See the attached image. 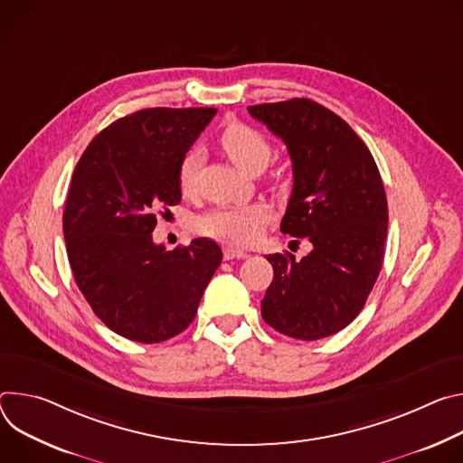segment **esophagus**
Returning <instances> with one entry per match:
<instances>
[{"mask_svg": "<svg viewBox=\"0 0 463 463\" xmlns=\"http://www.w3.org/2000/svg\"><path fill=\"white\" fill-rule=\"evenodd\" d=\"M222 251H224V260H226V261H230V260H244V258H248V253H246V251H242V250H239V248H233V246H224V248H222Z\"/></svg>", "mask_w": 463, "mask_h": 463, "instance_id": "obj_1", "label": "esophagus"}]
</instances>
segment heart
Listing matches in <instances>:
<instances>
[{"label":"heart","mask_w":463,"mask_h":463,"mask_svg":"<svg viewBox=\"0 0 463 463\" xmlns=\"http://www.w3.org/2000/svg\"><path fill=\"white\" fill-rule=\"evenodd\" d=\"M221 146L237 167L250 175L261 173L272 158V145L265 137V134L244 123L228 125L221 134ZM200 164V146L189 148L178 167V185L184 194L194 193ZM269 219L270 213L261 203L230 205V208H217L198 217L194 222V230L200 235L213 237L219 241L250 244L260 237Z\"/></svg>","instance_id":"heart-1"}]
</instances>
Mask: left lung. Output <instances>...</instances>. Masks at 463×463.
<instances>
[{
  "mask_svg": "<svg viewBox=\"0 0 463 463\" xmlns=\"http://www.w3.org/2000/svg\"><path fill=\"white\" fill-rule=\"evenodd\" d=\"M248 112L283 139L292 160L281 232L313 248L299 261L288 251L267 255L274 279L263 320L296 340L331 336L363 311L383 267L388 203L377 164L340 116L311 99Z\"/></svg>",
  "mask_w": 463,
  "mask_h": 463,
  "instance_id": "left-lung-1",
  "label": "left lung"
}]
</instances>
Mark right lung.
<instances>
[{
  "label": "right lung",
  "instance_id": "1",
  "mask_svg": "<svg viewBox=\"0 0 463 463\" xmlns=\"http://www.w3.org/2000/svg\"><path fill=\"white\" fill-rule=\"evenodd\" d=\"M215 109H146L99 132L73 171L64 239L97 318L141 344L180 335L222 261L212 239L154 244L156 210L182 200L178 167Z\"/></svg>",
  "mask_w": 463,
  "mask_h": 463
}]
</instances>
